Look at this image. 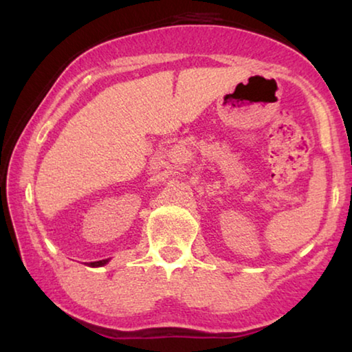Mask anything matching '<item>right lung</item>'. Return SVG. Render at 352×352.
<instances>
[{
    "instance_id": "obj_1",
    "label": "right lung",
    "mask_w": 352,
    "mask_h": 352,
    "mask_svg": "<svg viewBox=\"0 0 352 352\" xmlns=\"http://www.w3.org/2000/svg\"><path fill=\"white\" fill-rule=\"evenodd\" d=\"M107 262H109V259H102V261L90 262V264H91V267H100V265H104V264H107Z\"/></svg>"
}]
</instances>
